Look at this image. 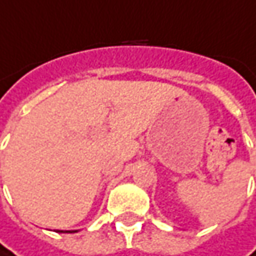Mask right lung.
I'll use <instances>...</instances> for the list:
<instances>
[{
    "label": "right lung",
    "mask_w": 256,
    "mask_h": 256,
    "mask_svg": "<svg viewBox=\"0 0 256 256\" xmlns=\"http://www.w3.org/2000/svg\"><path fill=\"white\" fill-rule=\"evenodd\" d=\"M59 232H64V230H59ZM74 232H76V230H74Z\"/></svg>",
    "instance_id": "1"
}]
</instances>
